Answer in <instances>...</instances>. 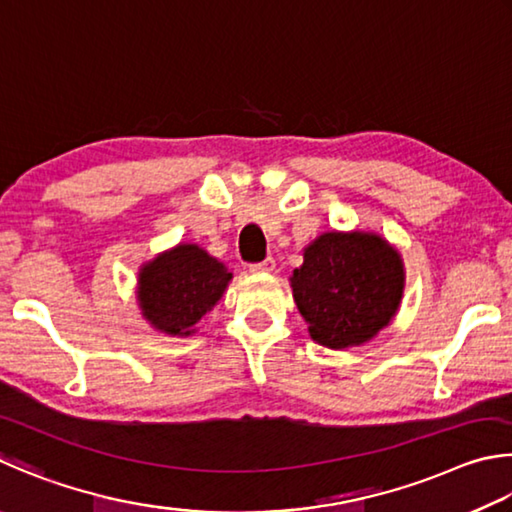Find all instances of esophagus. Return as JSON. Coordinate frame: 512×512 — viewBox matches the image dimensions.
Wrapping results in <instances>:
<instances>
[{
	"mask_svg": "<svg viewBox=\"0 0 512 512\" xmlns=\"http://www.w3.org/2000/svg\"><path fill=\"white\" fill-rule=\"evenodd\" d=\"M249 270L254 272V274H272V272L276 270V261H274V258H265L263 263H256V265H251Z\"/></svg>",
	"mask_w": 512,
	"mask_h": 512,
	"instance_id": "obj_1",
	"label": "esophagus"
}]
</instances>
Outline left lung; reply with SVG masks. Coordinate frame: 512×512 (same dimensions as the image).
I'll return each instance as SVG.
<instances>
[{
    "instance_id": "left-lung-1",
    "label": "left lung",
    "mask_w": 512,
    "mask_h": 512,
    "mask_svg": "<svg viewBox=\"0 0 512 512\" xmlns=\"http://www.w3.org/2000/svg\"><path fill=\"white\" fill-rule=\"evenodd\" d=\"M290 288L312 342L346 351L371 342L396 317L405 263L380 233L326 231L303 249Z\"/></svg>"
}]
</instances>
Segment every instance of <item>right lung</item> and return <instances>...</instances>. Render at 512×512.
<instances>
[{"label": "right lung", "instance_id": "1", "mask_svg": "<svg viewBox=\"0 0 512 512\" xmlns=\"http://www.w3.org/2000/svg\"><path fill=\"white\" fill-rule=\"evenodd\" d=\"M233 274L195 242L161 251L139 267L137 303L150 328L170 337L197 333V321L227 292Z\"/></svg>", "mask_w": 512, "mask_h": 512}]
</instances>
